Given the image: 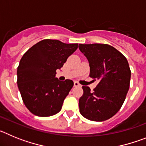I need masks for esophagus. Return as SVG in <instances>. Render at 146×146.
Segmentation results:
<instances>
[{
  "label": "esophagus",
  "mask_w": 146,
  "mask_h": 146,
  "mask_svg": "<svg viewBox=\"0 0 146 146\" xmlns=\"http://www.w3.org/2000/svg\"><path fill=\"white\" fill-rule=\"evenodd\" d=\"M74 86H75V87H80V85L79 82H77V81H75V82H74Z\"/></svg>",
  "instance_id": "34e87169"
}]
</instances>
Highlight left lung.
I'll return each instance as SVG.
<instances>
[{
	"label": "left lung",
	"instance_id": "left-lung-1",
	"mask_svg": "<svg viewBox=\"0 0 146 146\" xmlns=\"http://www.w3.org/2000/svg\"><path fill=\"white\" fill-rule=\"evenodd\" d=\"M79 49L88 60L90 77L99 80L93 92L88 86H82L80 112L91 121L109 119L121 108L129 88L131 71L128 61L110 45L80 44Z\"/></svg>",
	"mask_w": 146,
	"mask_h": 146
}]
</instances>
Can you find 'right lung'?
<instances>
[{"label": "right lung", "instance_id": "add662e5", "mask_svg": "<svg viewBox=\"0 0 146 146\" xmlns=\"http://www.w3.org/2000/svg\"><path fill=\"white\" fill-rule=\"evenodd\" d=\"M77 47L78 44L44 39L23 55L17 71V86L23 102L33 114L47 117L60 111L74 82L59 80L56 70Z\"/></svg>", "mask_w": 146, "mask_h": 146}]
</instances>
